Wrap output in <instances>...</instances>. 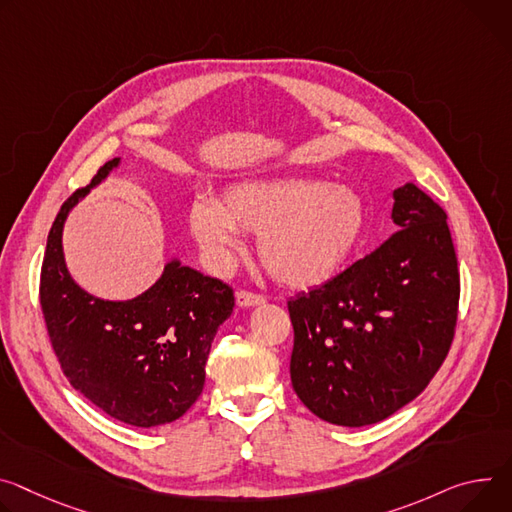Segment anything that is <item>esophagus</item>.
<instances>
[{"mask_svg":"<svg viewBox=\"0 0 512 512\" xmlns=\"http://www.w3.org/2000/svg\"><path fill=\"white\" fill-rule=\"evenodd\" d=\"M263 302H265V298H263V296H259V294H253V292H245V290L237 292V306H241V308L261 306Z\"/></svg>","mask_w":512,"mask_h":512,"instance_id":"34e87169","label":"esophagus"}]
</instances>
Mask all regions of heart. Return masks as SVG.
Wrapping results in <instances>:
<instances>
[{"mask_svg": "<svg viewBox=\"0 0 512 512\" xmlns=\"http://www.w3.org/2000/svg\"><path fill=\"white\" fill-rule=\"evenodd\" d=\"M188 222L210 263L226 265L245 230L259 235V259L271 277L310 290L333 282L351 261L365 235L367 206L349 185L286 175L232 183L218 204H194Z\"/></svg>", "mask_w": 512, "mask_h": 512, "instance_id": "b5f03b06", "label": "heart"}]
</instances>
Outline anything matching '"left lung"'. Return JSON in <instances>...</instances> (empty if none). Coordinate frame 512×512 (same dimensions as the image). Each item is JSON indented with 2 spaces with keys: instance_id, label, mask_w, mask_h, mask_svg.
<instances>
[{
  "instance_id": "left-lung-1",
  "label": "left lung",
  "mask_w": 512,
  "mask_h": 512,
  "mask_svg": "<svg viewBox=\"0 0 512 512\" xmlns=\"http://www.w3.org/2000/svg\"><path fill=\"white\" fill-rule=\"evenodd\" d=\"M392 220L400 230L376 251L288 302L292 386L333 425H374L412 402L453 341L459 271L447 214L404 183Z\"/></svg>"
}]
</instances>
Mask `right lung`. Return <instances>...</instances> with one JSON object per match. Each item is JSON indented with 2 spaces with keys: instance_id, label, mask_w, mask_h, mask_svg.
Masks as SVG:
<instances>
[{
  "instance_id": "right-lung-1",
  "label": "right lung",
  "mask_w": 512,
  "mask_h": 512,
  "mask_svg": "<svg viewBox=\"0 0 512 512\" xmlns=\"http://www.w3.org/2000/svg\"><path fill=\"white\" fill-rule=\"evenodd\" d=\"M120 165L108 161L59 210L40 271V306L71 386L116 421L159 427L177 421L204 390L206 361L235 296L177 257L132 300H104L71 277L63 253L69 212Z\"/></svg>"
}]
</instances>
